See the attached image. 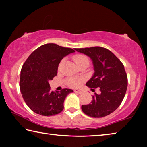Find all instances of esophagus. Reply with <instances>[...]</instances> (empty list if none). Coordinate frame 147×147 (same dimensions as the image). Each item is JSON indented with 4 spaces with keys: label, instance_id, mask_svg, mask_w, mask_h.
<instances>
[{
    "label": "esophagus",
    "instance_id": "esophagus-1",
    "mask_svg": "<svg viewBox=\"0 0 147 147\" xmlns=\"http://www.w3.org/2000/svg\"><path fill=\"white\" fill-rule=\"evenodd\" d=\"M74 92L75 93H77V94H81L82 93V91H80V90H77V89H76V90L75 89V90L74 91Z\"/></svg>",
    "mask_w": 147,
    "mask_h": 147
}]
</instances>
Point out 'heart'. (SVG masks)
I'll return each instance as SVG.
<instances>
[{
  "label": "heart",
  "instance_id": "1",
  "mask_svg": "<svg viewBox=\"0 0 147 147\" xmlns=\"http://www.w3.org/2000/svg\"><path fill=\"white\" fill-rule=\"evenodd\" d=\"M74 60L78 66H79L80 65L84 63H89V59L88 58V57L85 55H83V54H77V55L74 56ZM63 62H64V59H62L60 62V63L59 65V68L61 67L62 64L63 63ZM83 82H84L83 78H70L67 79V85L69 87H71V88H79V87L82 85V84Z\"/></svg>",
  "mask_w": 147,
  "mask_h": 147
}]
</instances>
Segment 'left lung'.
Wrapping results in <instances>:
<instances>
[{
    "label": "left lung",
    "mask_w": 147,
    "mask_h": 147,
    "mask_svg": "<svg viewBox=\"0 0 147 147\" xmlns=\"http://www.w3.org/2000/svg\"><path fill=\"white\" fill-rule=\"evenodd\" d=\"M92 59L94 73L86 83L91 89L99 88L101 93H94L91 103L82 106L83 112L91 117H103L120 106L128 86L127 74L117 57L101 47L74 49Z\"/></svg>",
    "instance_id": "8db88e82"
}]
</instances>
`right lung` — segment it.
<instances>
[{
  "label": "right lung",
  "instance_id": "right-lung-1",
  "mask_svg": "<svg viewBox=\"0 0 147 147\" xmlns=\"http://www.w3.org/2000/svg\"><path fill=\"white\" fill-rule=\"evenodd\" d=\"M75 52L54 43L45 44L35 50L21 71L20 90L25 103L34 112L44 116L55 115L63 109L67 94L73 90L65 88L52 91L49 80L58 74V65L64 56Z\"/></svg>",
  "mask_w": 147,
  "mask_h": 147
}]
</instances>
